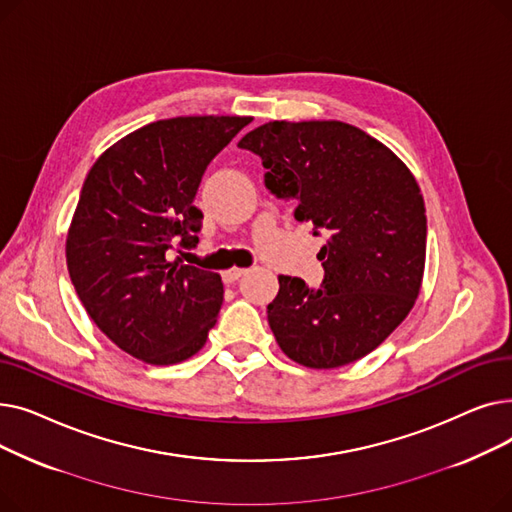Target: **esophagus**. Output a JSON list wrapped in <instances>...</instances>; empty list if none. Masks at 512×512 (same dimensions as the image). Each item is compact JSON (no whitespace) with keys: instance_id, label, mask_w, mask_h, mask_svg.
Here are the masks:
<instances>
[{"instance_id":"34e87169","label":"esophagus","mask_w":512,"mask_h":512,"mask_svg":"<svg viewBox=\"0 0 512 512\" xmlns=\"http://www.w3.org/2000/svg\"><path fill=\"white\" fill-rule=\"evenodd\" d=\"M245 274H247V270H242V267H230V270H226L222 274V278H224L226 284H232V282H236L238 278H242Z\"/></svg>"}]
</instances>
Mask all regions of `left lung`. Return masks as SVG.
<instances>
[{
	"mask_svg": "<svg viewBox=\"0 0 512 512\" xmlns=\"http://www.w3.org/2000/svg\"><path fill=\"white\" fill-rule=\"evenodd\" d=\"M238 147L263 161L265 186L294 220L328 234L324 284L278 276L267 321L288 359L334 369L378 348L409 315L425 270V203L396 153L338 120H272Z\"/></svg>",
	"mask_w": 512,
	"mask_h": 512,
	"instance_id": "left-lung-1",
	"label": "left lung"
}]
</instances>
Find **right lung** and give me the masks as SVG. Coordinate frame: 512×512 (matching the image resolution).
<instances>
[{
  "mask_svg": "<svg viewBox=\"0 0 512 512\" xmlns=\"http://www.w3.org/2000/svg\"><path fill=\"white\" fill-rule=\"evenodd\" d=\"M249 122L157 120L105 149L87 174L66 236L70 280L95 326L134 359H191L218 321L220 274L170 261L168 251L199 242L201 176Z\"/></svg>",
  "mask_w": 512,
  "mask_h": 512,
  "instance_id": "1",
  "label": "right lung"
}]
</instances>
